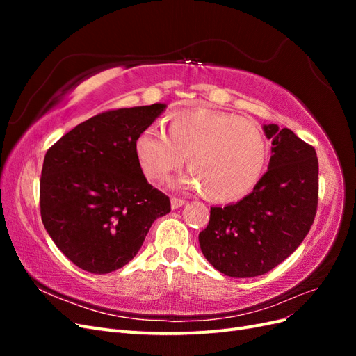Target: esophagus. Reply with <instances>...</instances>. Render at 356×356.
<instances>
[{"mask_svg": "<svg viewBox=\"0 0 356 356\" xmlns=\"http://www.w3.org/2000/svg\"><path fill=\"white\" fill-rule=\"evenodd\" d=\"M184 203H186V200L181 199V197H172V199H170L172 209H178V208H181Z\"/></svg>", "mask_w": 356, "mask_h": 356, "instance_id": "obj_1", "label": "esophagus"}]
</instances>
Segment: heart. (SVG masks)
Masks as SVG:
<instances>
[{
	"label": "heart",
	"mask_w": 356,
	"mask_h": 356,
	"mask_svg": "<svg viewBox=\"0 0 356 356\" xmlns=\"http://www.w3.org/2000/svg\"><path fill=\"white\" fill-rule=\"evenodd\" d=\"M168 135L154 126L135 139L136 157L149 179L165 181L184 163L179 184L202 190L213 202H233L250 193L267 161V141L254 122L230 113L193 108L172 113Z\"/></svg>",
	"instance_id": "1"
}]
</instances>
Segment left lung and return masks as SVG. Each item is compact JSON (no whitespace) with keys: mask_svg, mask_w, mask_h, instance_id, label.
<instances>
[{"mask_svg":"<svg viewBox=\"0 0 356 356\" xmlns=\"http://www.w3.org/2000/svg\"><path fill=\"white\" fill-rule=\"evenodd\" d=\"M272 139L268 170L252 193L234 204L212 207L199 234L204 258L232 277L270 272L293 254L314 224L318 209V157L289 129L266 124Z\"/></svg>","mask_w":356,"mask_h":356,"instance_id":"left-lung-1","label":"left lung"}]
</instances>
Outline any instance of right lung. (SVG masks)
I'll return each instance as SVG.
<instances>
[{
  "instance_id": "1",
  "label": "right lung",
  "mask_w": 356,
  "mask_h": 356,
  "mask_svg": "<svg viewBox=\"0 0 356 356\" xmlns=\"http://www.w3.org/2000/svg\"><path fill=\"white\" fill-rule=\"evenodd\" d=\"M166 108L110 110L63 135L46 153L40 178L41 220L53 242L86 272L127 264L169 197L148 184L135 152L138 134Z\"/></svg>"
}]
</instances>
